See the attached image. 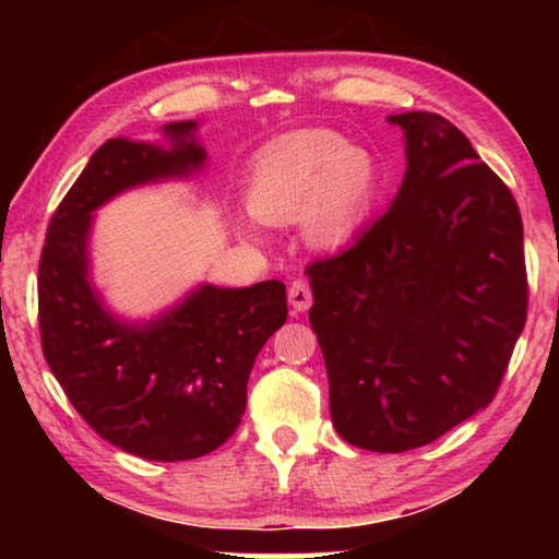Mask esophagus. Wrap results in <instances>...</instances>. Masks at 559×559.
<instances>
[{
  "label": "esophagus",
  "mask_w": 559,
  "mask_h": 559,
  "mask_svg": "<svg viewBox=\"0 0 559 559\" xmlns=\"http://www.w3.org/2000/svg\"><path fill=\"white\" fill-rule=\"evenodd\" d=\"M287 295H289V305H293L297 312H305L312 305V289L308 285V280H295L293 285H289Z\"/></svg>",
  "instance_id": "1"
}]
</instances>
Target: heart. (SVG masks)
I'll return each mask as SVG.
<instances>
[{
  "label": "heart",
  "instance_id": "heart-1",
  "mask_svg": "<svg viewBox=\"0 0 559 559\" xmlns=\"http://www.w3.org/2000/svg\"><path fill=\"white\" fill-rule=\"evenodd\" d=\"M377 167L369 152L348 147L335 132L310 129L287 136L257 159L249 209L264 224L305 218L310 239L333 243L369 209Z\"/></svg>",
  "mask_w": 559,
  "mask_h": 559
}]
</instances>
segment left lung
I'll list each match as a JSON object with an SVG mask.
<instances>
[{"label":"left lung","mask_w":559,"mask_h":559,"mask_svg":"<svg viewBox=\"0 0 559 559\" xmlns=\"http://www.w3.org/2000/svg\"><path fill=\"white\" fill-rule=\"evenodd\" d=\"M407 173L386 213L308 264L335 430L404 453L493 402L526 323L522 213L440 114L389 117Z\"/></svg>","instance_id":"8db88e82"}]
</instances>
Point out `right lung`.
Returning <instances> with one entry per match:
<instances>
[{"instance_id": "add662e5", "label": "right lung", "mask_w": 559, "mask_h": 559, "mask_svg": "<svg viewBox=\"0 0 559 559\" xmlns=\"http://www.w3.org/2000/svg\"><path fill=\"white\" fill-rule=\"evenodd\" d=\"M193 129L167 124L173 150L106 140L52 213L37 266L45 361L83 423L144 461H193L224 445L247 409L257 354L287 320L280 280L205 285L144 328L117 323L88 285L91 211L129 186L201 165Z\"/></svg>"}]
</instances>
